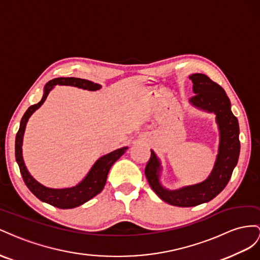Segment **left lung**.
<instances>
[{
    "label": "left lung",
    "mask_w": 260,
    "mask_h": 260,
    "mask_svg": "<svg viewBox=\"0 0 260 260\" xmlns=\"http://www.w3.org/2000/svg\"><path fill=\"white\" fill-rule=\"evenodd\" d=\"M194 97L189 103L199 110L216 115L219 129L218 154L208 177L203 182L187 185L176 189H169L160 181L162 172L161 161L151 150L145 174L150 187L163 202L176 207H194L208 203L226 186L240 155V127L239 121L231 111V102L224 89L212 81L205 74H191Z\"/></svg>",
    "instance_id": "left-lung-1"
}]
</instances>
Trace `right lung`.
<instances>
[{"label":"right lung","mask_w":260,"mask_h":260,"mask_svg":"<svg viewBox=\"0 0 260 260\" xmlns=\"http://www.w3.org/2000/svg\"><path fill=\"white\" fill-rule=\"evenodd\" d=\"M56 85L73 86L81 89H86V90L89 91H95L101 89V85L94 84L90 80L81 78L60 77L50 80L49 83L44 86L41 101L37 103V105L29 107L25 112L23 118H21L16 139H15V157H16V162L19 167L20 173L21 176H23L25 184L37 198H39L43 203L57 207V208L60 209H72L87 203L88 200H90L94 196H97L99 192H101V190L106 185L108 173L111 167L114 165L115 161L121 158V155L125 153V151L128 149V147H122L120 149H116L108 154L102 155V157H100L93 163V166L89 170L86 176L78 184H76L75 186L65 188H51L44 186V185L37 181L35 177L29 173L24 161V134L29 117L43 105V102L46 101L48 94Z\"/></svg>","instance_id":"right-lung-1"}]
</instances>
